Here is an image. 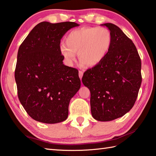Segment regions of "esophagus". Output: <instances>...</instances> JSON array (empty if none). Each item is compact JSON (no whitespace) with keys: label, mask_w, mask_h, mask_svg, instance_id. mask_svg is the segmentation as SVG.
<instances>
[{"label":"esophagus","mask_w":156,"mask_h":156,"mask_svg":"<svg viewBox=\"0 0 156 156\" xmlns=\"http://www.w3.org/2000/svg\"><path fill=\"white\" fill-rule=\"evenodd\" d=\"M83 71H79V72H78V75H79V77H80V79H82V78H83Z\"/></svg>","instance_id":"1"}]
</instances>
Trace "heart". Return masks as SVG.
<instances>
[{
	"mask_svg": "<svg viewBox=\"0 0 156 156\" xmlns=\"http://www.w3.org/2000/svg\"><path fill=\"white\" fill-rule=\"evenodd\" d=\"M62 43L59 51L68 64H72L78 52L83 66H95L106 57L111 48L112 37L105 27H82L73 30Z\"/></svg>",
	"mask_w": 156,
	"mask_h": 156,
	"instance_id": "obj_1",
	"label": "heart"
}]
</instances>
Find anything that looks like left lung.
Wrapping results in <instances>:
<instances>
[{"label":"left lung","instance_id":"obj_1","mask_svg":"<svg viewBox=\"0 0 156 156\" xmlns=\"http://www.w3.org/2000/svg\"><path fill=\"white\" fill-rule=\"evenodd\" d=\"M112 35L108 53L82 78L90 90V111L100 121L116 119L134 106L141 82V61L136 48L117 26L106 23Z\"/></svg>","mask_w":156,"mask_h":156}]
</instances>
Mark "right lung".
<instances>
[{"instance_id": "add662e5", "label": "right lung", "mask_w": 156, "mask_h": 156, "mask_svg": "<svg viewBox=\"0 0 156 156\" xmlns=\"http://www.w3.org/2000/svg\"><path fill=\"white\" fill-rule=\"evenodd\" d=\"M79 24H37L20 46L15 69L19 100L30 117L45 123L67 119L70 100L80 87L77 69L65 66L61 39Z\"/></svg>"}]
</instances>
